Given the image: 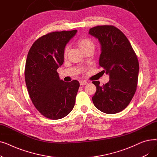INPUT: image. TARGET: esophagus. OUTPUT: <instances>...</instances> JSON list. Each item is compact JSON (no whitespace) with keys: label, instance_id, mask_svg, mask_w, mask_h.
Here are the masks:
<instances>
[{"label":"esophagus","instance_id":"1","mask_svg":"<svg viewBox=\"0 0 157 157\" xmlns=\"http://www.w3.org/2000/svg\"><path fill=\"white\" fill-rule=\"evenodd\" d=\"M79 84H80V85H86L88 84V82L85 81H80Z\"/></svg>","mask_w":157,"mask_h":157}]
</instances>
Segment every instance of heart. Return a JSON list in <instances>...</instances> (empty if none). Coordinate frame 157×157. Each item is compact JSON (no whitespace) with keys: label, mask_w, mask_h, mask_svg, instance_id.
Listing matches in <instances>:
<instances>
[{"label":"heart","mask_w":157,"mask_h":157,"mask_svg":"<svg viewBox=\"0 0 157 157\" xmlns=\"http://www.w3.org/2000/svg\"><path fill=\"white\" fill-rule=\"evenodd\" d=\"M78 43L79 46L81 47V48L83 49L84 52L90 48L94 49V47H95L93 41L88 38H81L78 40ZM69 49V46L68 45H67L65 47L64 51H63V54L65 56L67 55Z\"/></svg>","instance_id":"b5f03b06"}]
</instances>
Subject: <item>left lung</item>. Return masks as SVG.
Segmentation results:
<instances>
[{"mask_svg": "<svg viewBox=\"0 0 157 157\" xmlns=\"http://www.w3.org/2000/svg\"><path fill=\"white\" fill-rule=\"evenodd\" d=\"M88 33L99 41V65L110 79L102 86L98 81L92 82L97 88L92 97L94 104L104 113H119L127 108L136 91L139 68L137 57L127 37L117 27L97 26Z\"/></svg>", "mask_w": 157, "mask_h": 157, "instance_id": "8db88e82", "label": "left lung"}]
</instances>
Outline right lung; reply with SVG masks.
I'll return each instance as SVG.
<instances>
[{"instance_id": "obj_1", "label": "right lung", "mask_w": 157, "mask_h": 157, "mask_svg": "<svg viewBox=\"0 0 157 157\" xmlns=\"http://www.w3.org/2000/svg\"><path fill=\"white\" fill-rule=\"evenodd\" d=\"M77 31L49 33L36 40L28 53L25 69L28 92L36 109L46 118H62L75 104L79 83L63 81L56 70L63 63L66 44Z\"/></svg>"}]
</instances>
